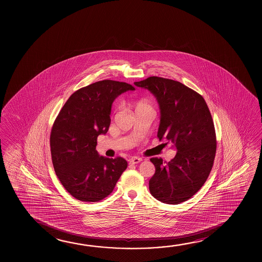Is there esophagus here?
Instances as JSON below:
<instances>
[{
  "label": "esophagus",
  "instance_id": "34e87169",
  "mask_svg": "<svg viewBox=\"0 0 262 262\" xmlns=\"http://www.w3.org/2000/svg\"><path fill=\"white\" fill-rule=\"evenodd\" d=\"M142 159L141 157H137V156H134L133 158L129 160V163L130 164H136V163H141L142 162Z\"/></svg>",
  "mask_w": 262,
  "mask_h": 262
}]
</instances>
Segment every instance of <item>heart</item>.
I'll list each match as a JSON object with an SVG mask.
<instances>
[{
    "instance_id": "1",
    "label": "heart",
    "mask_w": 262,
    "mask_h": 262,
    "mask_svg": "<svg viewBox=\"0 0 262 262\" xmlns=\"http://www.w3.org/2000/svg\"><path fill=\"white\" fill-rule=\"evenodd\" d=\"M133 107L135 112H137L139 111H142V110H148V108H152L150 102L146 99H140L133 102Z\"/></svg>"
}]
</instances>
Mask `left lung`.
<instances>
[{
  "label": "left lung",
  "instance_id": "obj_1",
  "mask_svg": "<svg viewBox=\"0 0 262 262\" xmlns=\"http://www.w3.org/2000/svg\"><path fill=\"white\" fill-rule=\"evenodd\" d=\"M134 84L155 95L161 112L157 136L177 150L169 163L150 158V193L165 204H180L198 193L214 164L216 139L209 108L201 95L172 79L150 77Z\"/></svg>",
  "mask_w": 262,
  "mask_h": 262
}]
</instances>
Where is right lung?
Listing matches in <instances>:
<instances>
[{
  "mask_svg": "<svg viewBox=\"0 0 262 262\" xmlns=\"http://www.w3.org/2000/svg\"><path fill=\"white\" fill-rule=\"evenodd\" d=\"M135 88L125 82L102 80L77 90L56 117L50 134L56 176L73 198L98 202L112 193L128 166L121 157L99 156L97 139L111 124L113 101Z\"/></svg>",
  "mask_w": 262,
  "mask_h": 262,
  "instance_id": "right-lung-1",
  "label": "right lung"
}]
</instances>
